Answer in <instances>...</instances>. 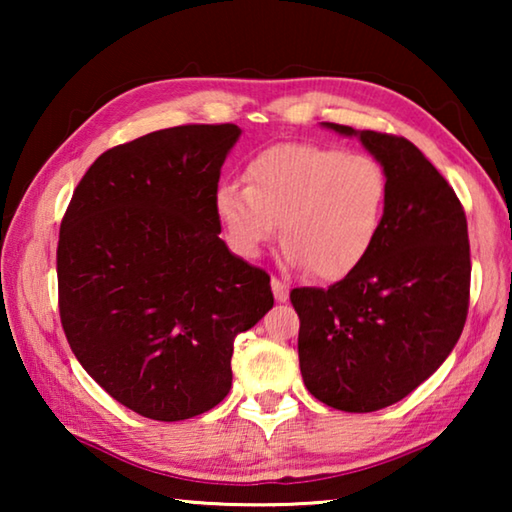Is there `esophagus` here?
Segmentation results:
<instances>
[{
	"mask_svg": "<svg viewBox=\"0 0 512 512\" xmlns=\"http://www.w3.org/2000/svg\"><path fill=\"white\" fill-rule=\"evenodd\" d=\"M271 289H273V296L277 302H287L289 300V287L284 282L277 280V277H273L271 280Z\"/></svg>",
	"mask_w": 512,
	"mask_h": 512,
	"instance_id": "1",
	"label": "esophagus"
}]
</instances>
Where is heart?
Masks as SVG:
<instances>
[{
  "mask_svg": "<svg viewBox=\"0 0 512 512\" xmlns=\"http://www.w3.org/2000/svg\"><path fill=\"white\" fill-rule=\"evenodd\" d=\"M246 187L221 185L216 219L246 259L262 255L280 223L284 264L336 282L366 262L384 223L388 178L370 155L320 144H275L246 167Z\"/></svg>",
  "mask_w": 512,
  "mask_h": 512,
  "instance_id": "b5f03b06",
  "label": "heart"
}]
</instances>
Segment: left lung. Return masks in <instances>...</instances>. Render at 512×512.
<instances>
[{
  "instance_id": "1",
  "label": "left lung",
  "mask_w": 512,
  "mask_h": 512,
  "mask_svg": "<svg viewBox=\"0 0 512 512\" xmlns=\"http://www.w3.org/2000/svg\"><path fill=\"white\" fill-rule=\"evenodd\" d=\"M386 171L381 232L357 271L329 289L291 291L307 391L327 406L370 413L400 402L440 368L470 305L467 219L454 189L418 146L354 131Z\"/></svg>"
}]
</instances>
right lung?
Returning a JSON list of instances; mask_svg holds the SVG:
<instances>
[{"label":"right lung","instance_id":"1","mask_svg":"<svg viewBox=\"0 0 512 512\" xmlns=\"http://www.w3.org/2000/svg\"><path fill=\"white\" fill-rule=\"evenodd\" d=\"M241 128H164L101 153L60 223V323L85 372L160 422L214 409L235 336L273 307L271 277L232 255L214 212Z\"/></svg>","mask_w":512,"mask_h":512}]
</instances>
